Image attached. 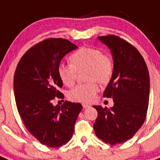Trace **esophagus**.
Returning a JSON list of instances; mask_svg holds the SVG:
<instances>
[{
    "label": "esophagus",
    "instance_id": "34e87169",
    "mask_svg": "<svg viewBox=\"0 0 160 160\" xmlns=\"http://www.w3.org/2000/svg\"><path fill=\"white\" fill-rule=\"evenodd\" d=\"M82 107L83 108H87L90 107V104H88V103H82Z\"/></svg>",
    "mask_w": 160,
    "mask_h": 160
}]
</instances>
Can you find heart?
<instances>
[{"label": "heart", "mask_w": 160, "mask_h": 160, "mask_svg": "<svg viewBox=\"0 0 160 160\" xmlns=\"http://www.w3.org/2000/svg\"><path fill=\"white\" fill-rule=\"evenodd\" d=\"M70 64H61L57 72L61 81L66 87H72L78 73L85 72V79L89 81L78 85L69 92V99L88 103L93 100L99 91V86L108 83L113 74L114 65L111 57L95 48H80L69 57Z\"/></svg>", "instance_id": "obj_1"}]
</instances>
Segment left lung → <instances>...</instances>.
<instances>
[{"mask_svg": "<svg viewBox=\"0 0 160 160\" xmlns=\"http://www.w3.org/2000/svg\"><path fill=\"white\" fill-rule=\"evenodd\" d=\"M98 39L112 55L114 70L103 97L112 98L114 105L111 108L93 106L98 112L94 129L102 141L116 145L132 138L145 121L150 77L142 56L133 45L113 35Z\"/></svg>", "mask_w": 160, "mask_h": 160, "instance_id": "obj_1", "label": "left lung"}]
</instances>
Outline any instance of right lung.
Instances as JSON below:
<instances>
[{
	"label": "right lung",
	"mask_w": 160,
	"mask_h": 160,
	"mask_svg": "<svg viewBox=\"0 0 160 160\" xmlns=\"http://www.w3.org/2000/svg\"><path fill=\"white\" fill-rule=\"evenodd\" d=\"M78 48L61 38H51L34 45L22 56L16 68L13 91L23 124L38 141L49 147H59L70 140L82 104L65 101L52 105L63 83L57 69L61 59Z\"/></svg>",
	"instance_id": "add662e5"
}]
</instances>
